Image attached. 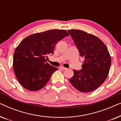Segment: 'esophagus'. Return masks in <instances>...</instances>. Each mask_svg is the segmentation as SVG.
I'll use <instances>...</instances> for the list:
<instances>
[{
    "label": "esophagus",
    "instance_id": "1",
    "mask_svg": "<svg viewBox=\"0 0 121 121\" xmlns=\"http://www.w3.org/2000/svg\"><path fill=\"white\" fill-rule=\"evenodd\" d=\"M60 68L62 69H63V70H67V68H65V67H61Z\"/></svg>",
    "mask_w": 121,
    "mask_h": 121
}]
</instances>
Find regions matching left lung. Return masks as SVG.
Instances as JSON below:
<instances>
[{"label": "left lung", "instance_id": "8db88e82", "mask_svg": "<svg viewBox=\"0 0 121 121\" xmlns=\"http://www.w3.org/2000/svg\"><path fill=\"white\" fill-rule=\"evenodd\" d=\"M69 35L84 58L81 70H73L69 82L82 92L95 90L103 84L108 76L111 58L103 42L92 34L79 30H69Z\"/></svg>", "mask_w": 121, "mask_h": 121}]
</instances>
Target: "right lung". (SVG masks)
<instances>
[{"mask_svg": "<svg viewBox=\"0 0 121 121\" xmlns=\"http://www.w3.org/2000/svg\"><path fill=\"white\" fill-rule=\"evenodd\" d=\"M68 36L64 30H51L31 35L21 41L13 57L15 74L21 85L37 91L46 85L58 69L48 64V55L53 54L56 44Z\"/></svg>", "mask_w": 121, "mask_h": 121, "instance_id": "add662e5", "label": "right lung"}]
</instances>
